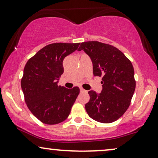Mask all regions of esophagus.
<instances>
[{"label":"esophagus","instance_id":"obj_1","mask_svg":"<svg viewBox=\"0 0 158 158\" xmlns=\"http://www.w3.org/2000/svg\"><path fill=\"white\" fill-rule=\"evenodd\" d=\"M80 92L84 93V92H86V90H84V89H83V88H80Z\"/></svg>","mask_w":158,"mask_h":158}]
</instances>
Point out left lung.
<instances>
[{"instance_id":"1","label":"left lung","mask_w":158,"mask_h":158,"mask_svg":"<svg viewBox=\"0 0 158 158\" xmlns=\"http://www.w3.org/2000/svg\"><path fill=\"white\" fill-rule=\"evenodd\" d=\"M81 50L92 61L94 75L102 77V92H88L87 113L98 122L115 121L128 109L135 90L132 62L115 47L98 41L81 43L78 51Z\"/></svg>"}]
</instances>
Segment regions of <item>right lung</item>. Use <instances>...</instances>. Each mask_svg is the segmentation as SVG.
<instances>
[{
  "mask_svg": "<svg viewBox=\"0 0 158 158\" xmlns=\"http://www.w3.org/2000/svg\"><path fill=\"white\" fill-rule=\"evenodd\" d=\"M80 43H53L29 59L24 68L21 88L31 113L43 123L56 124L65 120L79 94V88L58 85L65 56Z\"/></svg>",
  "mask_w": 158,
  "mask_h": 158,
  "instance_id": "obj_1",
  "label": "right lung"
}]
</instances>
